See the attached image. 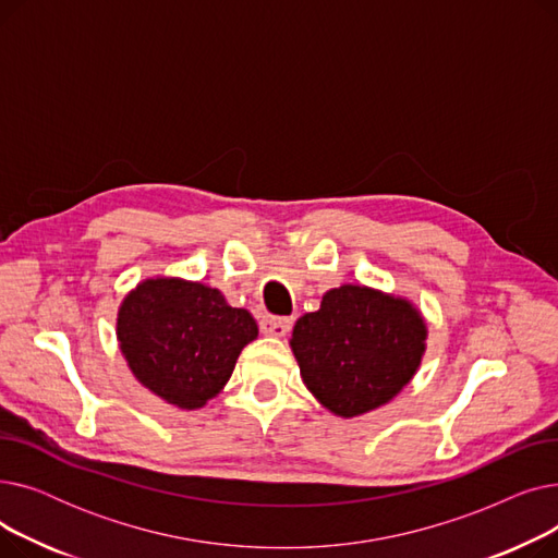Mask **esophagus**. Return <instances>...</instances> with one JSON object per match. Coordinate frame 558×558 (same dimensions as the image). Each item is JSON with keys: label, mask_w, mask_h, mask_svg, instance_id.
I'll list each match as a JSON object with an SVG mask.
<instances>
[{"label": "esophagus", "mask_w": 558, "mask_h": 558, "mask_svg": "<svg viewBox=\"0 0 558 558\" xmlns=\"http://www.w3.org/2000/svg\"><path fill=\"white\" fill-rule=\"evenodd\" d=\"M259 330L267 337H284L291 330V318L282 316H262L259 318Z\"/></svg>", "instance_id": "obj_1"}]
</instances>
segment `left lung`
Returning a JSON list of instances; mask_svg holds the SVG:
<instances>
[{
  "mask_svg": "<svg viewBox=\"0 0 558 558\" xmlns=\"http://www.w3.org/2000/svg\"><path fill=\"white\" fill-rule=\"evenodd\" d=\"M427 326L407 299L362 284L330 289L301 316L289 345L314 398L335 416L353 418L393 400L425 353Z\"/></svg>",
  "mask_w": 558,
  "mask_h": 558,
  "instance_id": "obj_1",
  "label": "left lung"
}]
</instances>
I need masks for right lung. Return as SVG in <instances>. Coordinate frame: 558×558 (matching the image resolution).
<instances>
[{
  "instance_id": "1",
  "label": "right lung",
  "mask_w": 558,
  "mask_h": 558,
  "mask_svg": "<svg viewBox=\"0 0 558 558\" xmlns=\"http://www.w3.org/2000/svg\"><path fill=\"white\" fill-rule=\"evenodd\" d=\"M255 337L246 310L230 307L219 289L181 278L140 282L117 314V341L137 383L181 409L213 400Z\"/></svg>"
}]
</instances>
